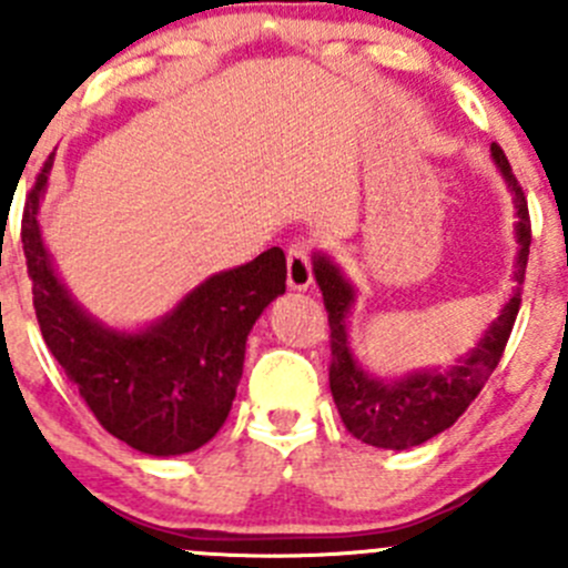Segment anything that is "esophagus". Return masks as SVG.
<instances>
[{
  "label": "esophagus",
  "mask_w": 568,
  "mask_h": 568,
  "mask_svg": "<svg viewBox=\"0 0 568 568\" xmlns=\"http://www.w3.org/2000/svg\"><path fill=\"white\" fill-rule=\"evenodd\" d=\"M285 266H288V288L291 291H307L313 283L311 268V252L305 242H294L285 255Z\"/></svg>",
  "instance_id": "obj_1"
}]
</instances>
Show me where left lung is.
Segmentation results:
<instances>
[{
	"instance_id": "8db88e82",
	"label": "left lung",
	"mask_w": 568,
	"mask_h": 568,
	"mask_svg": "<svg viewBox=\"0 0 568 568\" xmlns=\"http://www.w3.org/2000/svg\"><path fill=\"white\" fill-rule=\"evenodd\" d=\"M491 159L511 192L514 211H517L514 236H517L519 247L517 263H514V288L497 318L478 337V343L450 368L412 371L398 379L371 374L359 363L357 352L352 348V337H348V318H352L354 302H357V288L326 252L313 255V274H316L321 296H324L326 313H329V390L337 412H341L343 426L359 443L385 450H406L428 443L459 420L500 363L503 348H506L511 326L517 321L519 302H523L519 285L525 283V266H528L530 216L523 186L514 178L511 164L500 145H491Z\"/></svg>"
}]
</instances>
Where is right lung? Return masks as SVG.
<instances>
[{"mask_svg":"<svg viewBox=\"0 0 568 568\" xmlns=\"http://www.w3.org/2000/svg\"><path fill=\"white\" fill-rule=\"evenodd\" d=\"M51 164L49 156L21 222L45 346L95 420L120 443L162 459L203 448L236 398L252 324L285 294L283 250L211 274L151 324L118 329L73 300L45 250L38 214Z\"/></svg>","mask_w":568,"mask_h":568,"instance_id":"right-lung-1","label":"right lung"}]
</instances>
